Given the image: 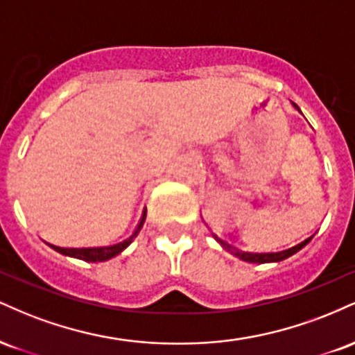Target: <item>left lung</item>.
Returning <instances> with one entry per match:
<instances>
[{
	"mask_svg": "<svg viewBox=\"0 0 355 355\" xmlns=\"http://www.w3.org/2000/svg\"><path fill=\"white\" fill-rule=\"evenodd\" d=\"M292 107H294L299 113H302V112H300V108L297 107V105L294 103V101H292ZM315 234H317V230H313V232H311V234H309L305 239L299 240V242H295L294 245H288V247H284V248H277V250H267V252H266V250H263V252H262V250H260V252L240 250L239 247L232 245V243L227 242V240L217 237V235H215V234H211V235H214V239L217 240L220 245H222V248H225L227 252H230L232 255H235V257H237V259L243 260V262H250V263H270V262H280V260L288 259V257H291V255H294V254H297V252H299V250H302V248H304L305 245H307V243L311 242V240L313 239V235H315Z\"/></svg>",
	"mask_w": 355,
	"mask_h": 355,
	"instance_id": "8db88e82",
	"label": "left lung"
}]
</instances>
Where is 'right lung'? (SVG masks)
Returning a JSON list of instances; mask_svg holds the SVG:
<instances>
[{"mask_svg": "<svg viewBox=\"0 0 355 355\" xmlns=\"http://www.w3.org/2000/svg\"><path fill=\"white\" fill-rule=\"evenodd\" d=\"M145 218H146V209H144V211H141L140 222L137 223L135 230H133L132 234L128 235V237L121 240V242L112 243V245H101V247H58V245H53V243H48V242L46 243L53 248V250L60 252V254H63V255H67V257H73V259L85 260V262H105V260H110V259H113V257H116L118 254H121V252H123L125 248L133 242V239H135L137 235L140 234L141 227H144V223H145Z\"/></svg>", "mask_w": 355, "mask_h": 355, "instance_id": "right-lung-1", "label": "right lung"}]
</instances>
